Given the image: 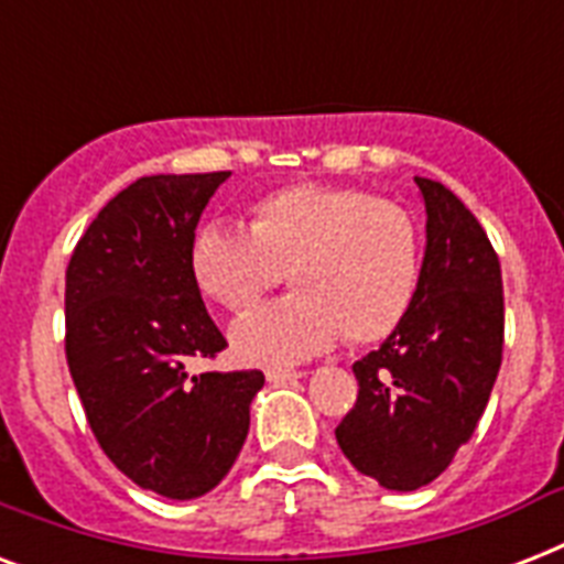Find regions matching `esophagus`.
Instances as JSON below:
<instances>
[{"label":"esophagus","instance_id":"1","mask_svg":"<svg viewBox=\"0 0 564 564\" xmlns=\"http://www.w3.org/2000/svg\"><path fill=\"white\" fill-rule=\"evenodd\" d=\"M299 377H304V371H281V369L265 371V380H269V383H290V380H299Z\"/></svg>","mask_w":564,"mask_h":564}]
</instances>
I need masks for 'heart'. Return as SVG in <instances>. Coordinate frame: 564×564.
Returning <instances> with one entry per match:
<instances>
[{"label": "heart", "mask_w": 564, "mask_h": 564, "mask_svg": "<svg viewBox=\"0 0 564 564\" xmlns=\"http://www.w3.org/2000/svg\"><path fill=\"white\" fill-rule=\"evenodd\" d=\"M283 272L299 292L230 327V348L248 366L290 369L343 334L354 345L386 339L419 290V228L401 204L295 184L251 204L248 230L213 221L189 242L195 286L228 310L254 307Z\"/></svg>", "instance_id": "obj_1"}]
</instances>
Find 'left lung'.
I'll return each mask as SVG.
<instances>
[{"mask_svg": "<svg viewBox=\"0 0 564 564\" xmlns=\"http://www.w3.org/2000/svg\"><path fill=\"white\" fill-rule=\"evenodd\" d=\"M427 242L410 313L354 362L360 394L336 427L348 463L383 489L412 491L471 438L503 354L500 263L474 213L445 184L415 178Z\"/></svg>", "mask_w": 564, "mask_h": 564, "instance_id": "8db88e82", "label": "left lung"}]
</instances>
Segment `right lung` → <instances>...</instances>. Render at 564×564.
I'll return each instance as SVG.
<instances>
[{
  "label": "right lung",
  "instance_id": "add662e5",
  "mask_svg": "<svg viewBox=\"0 0 564 564\" xmlns=\"http://www.w3.org/2000/svg\"><path fill=\"white\" fill-rule=\"evenodd\" d=\"M230 172L152 175L113 195L66 269V362L93 433L140 489L193 500L237 463L260 371H204L225 336L189 274V242Z\"/></svg>",
  "mask_w": 564,
  "mask_h": 564
}]
</instances>
